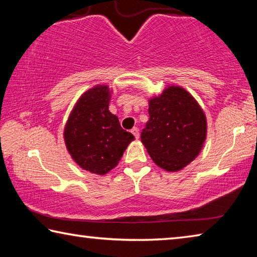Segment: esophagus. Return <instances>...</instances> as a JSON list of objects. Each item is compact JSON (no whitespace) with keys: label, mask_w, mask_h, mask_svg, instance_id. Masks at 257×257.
Instances as JSON below:
<instances>
[{"label":"esophagus","mask_w":257,"mask_h":257,"mask_svg":"<svg viewBox=\"0 0 257 257\" xmlns=\"http://www.w3.org/2000/svg\"><path fill=\"white\" fill-rule=\"evenodd\" d=\"M132 134L134 135L135 137L138 138V137H139V129H138L137 127H134V128L132 129Z\"/></svg>","instance_id":"esophagus-1"}]
</instances>
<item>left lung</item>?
<instances>
[{
	"instance_id": "obj_1",
	"label": "left lung",
	"mask_w": 257,
	"mask_h": 257,
	"mask_svg": "<svg viewBox=\"0 0 257 257\" xmlns=\"http://www.w3.org/2000/svg\"><path fill=\"white\" fill-rule=\"evenodd\" d=\"M149 113L141 139L155 164L176 172L196 159L206 138V116L187 90L169 86L150 99Z\"/></svg>"
}]
</instances>
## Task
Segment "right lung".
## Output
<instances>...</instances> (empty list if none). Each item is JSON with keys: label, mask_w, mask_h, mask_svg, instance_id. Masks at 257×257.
Segmentation results:
<instances>
[{"label": "right lung", "mask_w": 257, "mask_h": 257, "mask_svg": "<svg viewBox=\"0 0 257 257\" xmlns=\"http://www.w3.org/2000/svg\"><path fill=\"white\" fill-rule=\"evenodd\" d=\"M110 89L98 85L78 99L64 128V142L75 162L96 175L116 167L135 137L121 128L118 116L108 111Z\"/></svg>", "instance_id": "1"}]
</instances>
